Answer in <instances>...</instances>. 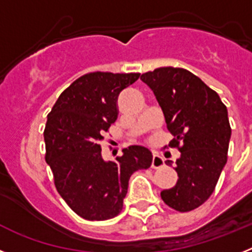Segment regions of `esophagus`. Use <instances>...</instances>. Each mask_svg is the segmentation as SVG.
<instances>
[{"mask_svg":"<svg viewBox=\"0 0 252 252\" xmlns=\"http://www.w3.org/2000/svg\"><path fill=\"white\" fill-rule=\"evenodd\" d=\"M164 165V159H162L160 155L158 154H154L153 155V160H151V168L154 169H159Z\"/></svg>","mask_w":252,"mask_h":252,"instance_id":"esophagus-1","label":"esophagus"}]
</instances>
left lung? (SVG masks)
<instances>
[{"mask_svg":"<svg viewBox=\"0 0 252 252\" xmlns=\"http://www.w3.org/2000/svg\"><path fill=\"white\" fill-rule=\"evenodd\" d=\"M141 81L157 97L177 148L178 182L164 189V203L178 212L198 208L211 197L227 162L231 126L227 107L202 79L183 68L162 66Z\"/></svg>","mask_w":252,"mask_h":252,"instance_id":"obj_1","label":"left lung"}]
</instances>
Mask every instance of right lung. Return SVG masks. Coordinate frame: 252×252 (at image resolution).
Listing matches in <instances>:
<instances>
[{"label":"right lung","instance_id":"obj_1","mask_svg":"<svg viewBox=\"0 0 252 252\" xmlns=\"http://www.w3.org/2000/svg\"><path fill=\"white\" fill-rule=\"evenodd\" d=\"M140 73L93 72L62 92L44 130L45 161L58 193L78 216L106 221L120 215L133 171L148 169L153 155L132 145L115 161L102 159L104 132L119 115V94Z\"/></svg>","mask_w":252,"mask_h":252}]
</instances>
